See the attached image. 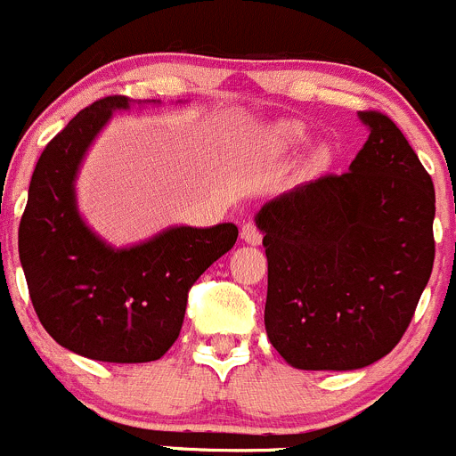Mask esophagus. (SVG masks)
I'll return each instance as SVG.
<instances>
[{
	"instance_id": "34e87169",
	"label": "esophagus",
	"mask_w": 456,
	"mask_h": 456,
	"mask_svg": "<svg viewBox=\"0 0 456 456\" xmlns=\"http://www.w3.org/2000/svg\"><path fill=\"white\" fill-rule=\"evenodd\" d=\"M240 238L248 242V245H261L263 233H261V229H258L254 223H245V224H242Z\"/></svg>"
}]
</instances>
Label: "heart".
<instances>
[{"mask_svg":"<svg viewBox=\"0 0 456 456\" xmlns=\"http://www.w3.org/2000/svg\"><path fill=\"white\" fill-rule=\"evenodd\" d=\"M276 139H279V143H283V146H297V143L304 142L305 134L299 126H295V123H281V126L276 127Z\"/></svg>","mask_w":456,"mask_h":456,"instance_id":"obj_1","label":"heart"}]
</instances>
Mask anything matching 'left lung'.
I'll list each match as a JSON object with an SVG mask.
<instances>
[{"instance_id":"8db88e82","label":"left lung","mask_w":456,"mask_h":456,"mask_svg":"<svg viewBox=\"0 0 456 456\" xmlns=\"http://www.w3.org/2000/svg\"><path fill=\"white\" fill-rule=\"evenodd\" d=\"M357 117L369 139L346 173L295 186L256 214L267 338L304 371H353L385 357L432 274V177L389 117Z\"/></svg>"}]
</instances>
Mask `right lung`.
<instances>
[{"label": "right lung", "mask_w": 456, "mask_h": 456, "mask_svg": "<svg viewBox=\"0 0 456 456\" xmlns=\"http://www.w3.org/2000/svg\"><path fill=\"white\" fill-rule=\"evenodd\" d=\"M117 110H130V99L96 101L46 143L33 170L17 242L28 295L46 333L89 360L137 364L159 360L173 346L189 288L233 248L238 227L180 224L130 248H112L92 232L78 211L76 177Z\"/></svg>", "instance_id": "right-lung-1"}]
</instances>
